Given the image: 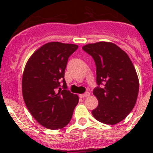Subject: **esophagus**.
<instances>
[{
    "label": "esophagus",
    "mask_w": 153,
    "mask_h": 153,
    "mask_svg": "<svg viewBox=\"0 0 153 153\" xmlns=\"http://www.w3.org/2000/svg\"><path fill=\"white\" fill-rule=\"evenodd\" d=\"M90 96V93L89 92H86V93H83V94H79V97L80 98H84V97H87Z\"/></svg>",
    "instance_id": "1"
}]
</instances>
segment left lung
I'll use <instances>...</instances> for the list:
<instances>
[{"instance_id": "8db88e82", "label": "left lung", "mask_w": 153, "mask_h": 153, "mask_svg": "<svg viewBox=\"0 0 153 153\" xmlns=\"http://www.w3.org/2000/svg\"><path fill=\"white\" fill-rule=\"evenodd\" d=\"M82 49L95 61L98 86L104 84L93 90L98 100L93 117L108 125L121 122L132 110L139 93V78L130 58L111 42L89 44Z\"/></svg>"}]
</instances>
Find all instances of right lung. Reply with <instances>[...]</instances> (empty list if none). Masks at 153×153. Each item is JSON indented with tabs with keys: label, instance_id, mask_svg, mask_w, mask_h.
I'll use <instances>...</instances> for the list:
<instances>
[{
	"label": "right lung",
	"instance_id": "add662e5",
	"mask_svg": "<svg viewBox=\"0 0 153 153\" xmlns=\"http://www.w3.org/2000/svg\"><path fill=\"white\" fill-rule=\"evenodd\" d=\"M78 46L50 42L31 55L23 73L22 93L27 108L41 126L50 129L65 127L79 102L67 90L64 79L68 58ZM63 82V89L59 82Z\"/></svg>",
	"mask_w": 153,
	"mask_h": 153
}]
</instances>
